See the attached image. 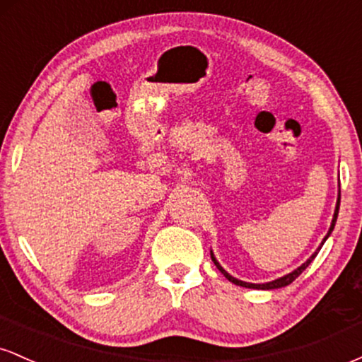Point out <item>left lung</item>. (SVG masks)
<instances>
[{
	"mask_svg": "<svg viewBox=\"0 0 362 362\" xmlns=\"http://www.w3.org/2000/svg\"><path fill=\"white\" fill-rule=\"evenodd\" d=\"M339 206H340V192H339V199H337V207H335V214H334V219H332V226H330V230H328V233H327V236H325V240L328 238V236H330L332 230H334V226H335V221H337V216H339ZM325 240H323V242H325ZM323 242H322V245H323ZM317 253H318V252H315L313 255H311L310 259L306 260L305 264L301 265V267H298V269H296V271H293V272H291V274H288V276H284V277H279V279H276V281H272V282H265V284H252V282H243V281H238V279H235L233 276H230V274H228L226 271H224V269L221 267V265L218 264V260L214 259L213 252H211V259H213L214 265H216V267L219 269V271H221V274H224V277H226V279L230 281V282H233V284H236V286H243V288H252V289H277V288H284V286L291 284V282H293L294 279H296V277L300 276V274H301L303 271H305V269L308 267V265L311 264V260H313L315 257H317Z\"/></svg>",
	"mask_w": 362,
	"mask_h": 362,
	"instance_id": "1",
	"label": "left lung"
}]
</instances>
